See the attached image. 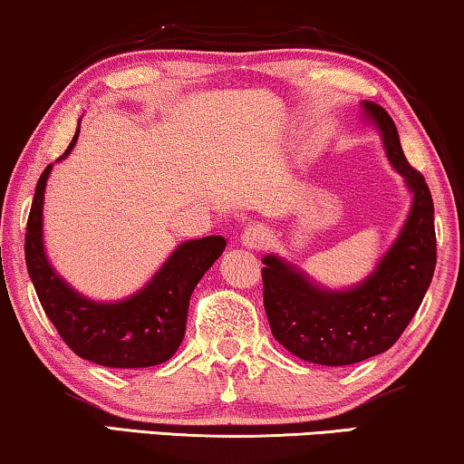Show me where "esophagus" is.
<instances>
[{
	"label": "esophagus",
	"instance_id": "obj_1",
	"mask_svg": "<svg viewBox=\"0 0 464 464\" xmlns=\"http://www.w3.org/2000/svg\"><path fill=\"white\" fill-rule=\"evenodd\" d=\"M240 240H243V245L246 246V249H262L266 243V227L259 224H253L246 227L243 234H240Z\"/></svg>",
	"mask_w": 464,
	"mask_h": 464
}]
</instances>
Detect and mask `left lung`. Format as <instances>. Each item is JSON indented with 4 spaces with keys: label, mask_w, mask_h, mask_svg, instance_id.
<instances>
[{
    "label": "left lung",
    "mask_w": 464,
    "mask_h": 464,
    "mask_svg": "<svg viewBox=\"0 0 464 464\" xmlns=\"http://www.w3.org/2000/svg\"><path fill=\"white\" fill-rule=\"evenodd\" d=\"M376 126L392 169L411 194L408 219L376 268L359 285L327 289L287 259L266 256L264 308L272 335L291 354L316 365H353L389 351L420 308L437 264L435 208L424 177L411 169L397 126L378 103H361Z\"/></svg>",
    "instance_id": "1"
}]
</instances>
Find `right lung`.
I'll return each instance as SVG.
<instances>
[{
    "label": "right lung",
    "mask_w": 464,
    "mask_h": 464,
    "mask_svg": "<svg viewBox=\"0 0 464 464\" xmlns=\"http://www.w3.org/2000/svg\"><path fill=\"white\" fill-rule=\"evenodd\" d=\"M78 135L80 122L59 160L72 154ZM50 170L53 164L37 181L24 234V262L44 313L78 357L97 365L132 370L169 361L186 334L192 291L224 253L226 238L186 240L132 295L118 302L91 300L53 268L44 249V192Z\"/></svg>",
    "instance_id": "obj_1"
}]
</instances>
